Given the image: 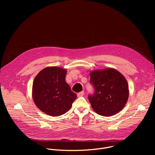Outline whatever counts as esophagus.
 I'll return each instance as SVG.
<instances>
[{"instance_id": "obj_1", "label": "esophagus", "mask_w": 155, "mask_h": 155, "mask_svg": "<svg viewBox=\"0 0 155 155\" xmlns=\"http://www.w3.org/2000/svg\"><path fill=\"white\" fill-rule=\"evenodd\" d=\"M84 95V91H81V92H80L77 94V96L78 97H81Z\"/></svg>"}]
</instances>
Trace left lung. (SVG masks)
Here are the masks:
<instances>
[{
    "label": "left lung",
    "instance_id": "1",
    "mask_svg": "<svg viewBox=\"0 0 155 155\" xmlns=\"http://www.w3.org/2000/svg\"><path fill=\"white\" fill-rule=\"evenodd\" d=\"M90 75L94 93L90 95L88 99L94 112L104 117L120 112L129 97V86L125 77L113 68L94 70Z\"/></svg>",
    "mask_w": 155,
    "mask_h": 155
}]
</instances>
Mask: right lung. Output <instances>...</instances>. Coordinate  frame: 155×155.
<instances>
[{
	"label": "right lung",
	"instance_id": "add662e5",
	"mask_svg": "<svg viewBox=\"0 0 155 155\" xmlns=\"http://www.w3.org/2000/svg\"><path fill=\"white\" fill-rule=\"evenodd\" d=\"M67 71L59 67H47L35 77L32 96L41 112L52 117L64 114L70 110L77 94L65 82Z\"/></svg>",
	"mask_w": 155,
	"mask_h": 155
}]
</instances>
